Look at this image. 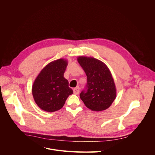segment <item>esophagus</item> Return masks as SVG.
Masks as SVG:
<instances>
[{"label": "esophagus", "mask_w": 155, "mask_h": 155, "mask_svg": "<svg viewBox=\"0 0 155 155\" xmlns=\"http://www.w3.org/2000/svg\"><path fill=\"white\" fill-rule=\"evenodd\" d=\"M73 91H74V93L75 94H78V93H80V87L78 86H77L74 88Z\"/></svg>", "instance_id": "34e87169"}]
</instances>
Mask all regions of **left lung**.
Returning a JSON list of instances; mask_svg holds the SVG:
<instances>
[{"mask_svg": "<svg viewBox=\"0 0 155 155\" xmlns=\"http://www.w3.org/2000/svg\"><path fill=\"white\" fill-rule=\"evenodd\" d=\"M77 61L87 77V90L80 93L81 99L92 111L107 109L117 97L115 81L108 68L93 57L81 56Z\"/></svg>", "mask_w": 155, "mask_h": 155, "instance_id": "8db88e82", "label": "left lung"}]
</instances>
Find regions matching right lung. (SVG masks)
I'll use <instances>...</instances> for the list:
<instances>
[{
    "label": "right lung",
    "mask_w": 155,
    "mask_h": 155,
    "mask_svg": "<svg viewBox=\"0 0 155 155\" xmlns=\"http://www.w3.org/2000/svg\"><path fill=\"white\" fill-rule=\"evenodd\" d=\"M68 61L63 58L48 63L35 79L32 93L35 102L41 110L53 112L60 110L73 91L64 77Z\"/></svg>",
    "instance_id": "right-lung-1"
}]
</instances>
